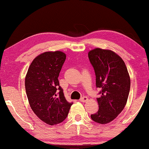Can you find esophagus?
Returning <instances> with one entry per match:
<instances>
[{
	"label": "esophagus",
	"instance_id": "34e87169",
	"mask_svg": "<svg viewBox=\"0 0 149 149\" xmlns=\"http://www.w3.org/2000/svg\"><path fill=\"white\" fill-rule=\"evenodd\" d=\"M87 101H88V97L86 96L82 97L80 99V102H87Z\"/></svg>",
	"mask_w": 149,
	"mask_h": 149
}]
</instances>
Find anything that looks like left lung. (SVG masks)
I'll return each mask as SVG.
<instances>
[{"mask_svg": "<svg viewBox=\"0 0 149 149\" xmlns=\"http://www.w3.org/2000/svg\"><path fill=\"white\" fill-rule=\"evenodd\" d=\"M95 70L96 86L101 89L97 98V113L91 115L95 122L106 124L112 122L125 107L129 95L131 79L122 58L110 49L95 48L88 52Z\"/></svg>", "mask_w": 149, "mask_h": 149, "instance_id": "1", "label": "left lung"}]
</instances>
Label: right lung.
Here are the masks:
<instances>
[{"label":"right lung","mask_w":149,"mask_h":149,"mask_svg":"<svg viewBox=\"0 0 149 149\" xmlns=\"http://www.w3.org/2000/svg\"><path fill=\"white\" fill-rule=\"evenodd\" d=\"M66 58L61 51L45 52L32 61L25 80L29 104L43 122L55 125L65 119L72 103L64 97L58 77Z\"/></svg>","instance_id":"obj_1"}]
</instances>
